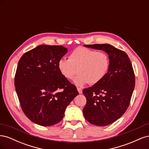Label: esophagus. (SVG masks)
<instances>
[{"label": "esophagus", "instance_id": "obj_1", "mask_svg": "<svg viewBox=\"0 0 149 149\" xmlns=\"http://www.w3.org/2000/svg\"><path fill=\"white\" fill-rule=\"evenodd\" d=\"M77 90H78V93H79V94H81V93H82L83 91H82V89H81V88H77Z\"/></svg>", "mask_w": 149, "mask_h": 149}]
</instances>
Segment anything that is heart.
Segmentation results:
<instances>
[{
  "label": "heart",
  "mask_w": 149,
  "mask_h": 149,
  "mask_svg": "<svg viewBox=\"0 0 149 149\" xmlns=\"http://www.w3.org/2000/svg\"><path fill=\"white\" fill-rule=\"evenodd\" d=\"M110 68V59L103 52L83 47L75 48L69 56V59L61 58L58 62V68L68 79H74L75 85L83 87L90 83L96 84L106 77Z\"/></svg>",
  "instance_id": "obj_1"
}]
</instances>
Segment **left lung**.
<instances>
[{
	"instance_id": "obj_1",
	"label": "left lung",
	"mask_w": 149,
	"mask_h": 149,
	"mask_svg": "<svg viewBox=\"0 0 149 149\" xmlns=\"http://www.w3.org/2000/svg\"><path fill=\"white\" fill-rule=\"evenodd\" d=\"M84 46L103 50L109 57L106 77L83 91L86 97L83 111L86 120L96 125H107L119 119L129 107L135 87L133 68L127 54L109 44Z\"/></svg>"
}]
</instances>
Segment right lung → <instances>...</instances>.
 <instances>
[{"instance_id":"1","label":"right lung","mask_w":149,"mask_h":149,"mask_svg":"<svg viewBox=\"0 0 149 149\" xmlns=\"http://www.w3.org/2000/svg\"><path fill=\"white\" fill-rule=\"evenodd\" d=\"M67 52L63 46L41 45L24 53L18 63L16 93L24 114L35 124L51 126L59 123L66 107L79 94L58 68V61Z\"/></svg>"}]
</instances>
